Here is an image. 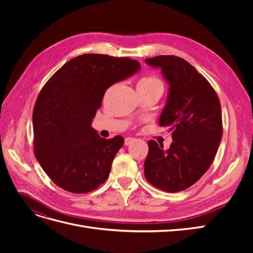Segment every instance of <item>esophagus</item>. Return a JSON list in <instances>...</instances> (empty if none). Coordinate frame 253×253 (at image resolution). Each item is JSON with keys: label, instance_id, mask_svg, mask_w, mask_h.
Masks as SVG:
<instances>
[{"label": "esophagus", "instance_id": "esophagus-1", "mask_svg": "<svg viewBox=\"0 0 253 253\" xmlns=\"http://www.w3.org/2000/svg\"><path fill=\"white\" fill-rule=\"evenodd\" d=\"M134 141H135V138H132V137H126V140H125V145H129Z\"/></svg>", "mask_w": 253, "mask_h": 253}]
</instances>
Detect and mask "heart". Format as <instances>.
<instances>
[{
	"label": "heart",
	"instance_id": "heart-1",
	"mask_svg": "<svg viewBox=\"0 0 253 253\" xmlns=\"http://www.w3.org/2000/svg\"><path fill=\"white\" fill-rule=\"evenodd\" d=\"M154 84H160L162 85V82L154 75H149L142 77L137 85H154Z\"/></svg>",
	"mask_w": 253,
	"mask_h": 253
}]
</instances>
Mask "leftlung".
<instances>
[{
	"mask_svg": "<svg viewBox=\"0 0 253 253\" xmlns=\"http://www.w3.org/2000/svg\"><path fill=\"white\" fill-rule=\"evenodd\" d=\"M159 67L169 83L167 104L159 126L172 132L170 148L150 140L144 176L166 192H179L200 179L209 169L223 135L221 109L215 90L186 60L175 56L145 59Z\"/></svg>",
	"mask_w": 253,
	"mask_h": 253,
	"instance_id": "left-lung-1",
	"label": "left lung"
}]
</instances>
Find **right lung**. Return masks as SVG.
<instances>
[{
	"label": "right lung",
	"mask_w": 253,
	"mask_h": 253,
	"mask_svg": "<svg viewBox=\"0 0 253 253\" xmlns=\"http://www.w3.org/2000/svg\"><path fill=\"white\" fill-rule=\"evenodd\" d=\"M140 70L138 61L84 53L66 62L41 89L33 113L34 152L60 188L87 193L108 179L122 136L105 139L91 127L105 90Z\"/></svg>",
	"instance_id": "add662e5"
}]
</instances>
